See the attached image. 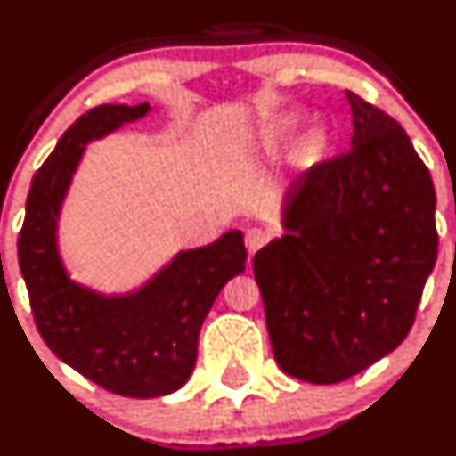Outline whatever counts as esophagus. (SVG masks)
Masks as SVG:
<instances>
[{
    "label": "esophagus",
    "mask_w": 456,
    "mask_h": 456,
    "mask_svg": "<svg viewBox=\"0 0 456 456\" xmlns=\"http://www.w3.org/2000/svg\"><path fill=\"white\" fill-rule=\"evenodd\" d=\"M267 241H269V232H267V230H263V228H258V226L246 230V246L249 249V254H254V252H256V249H261Z\"/></svg>",
    "instance_id": "obj_1"
}]
</instances>
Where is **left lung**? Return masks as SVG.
Returning <instances> with one entry per match:
<instances>
[{"label": "left lung", "instance_id": "1", "mask_svg": "<svg viewBox=\"0 0 456 456\" xmlns=\"http://www.w3.org/2000/svg\"><path fill=\"white\" fill-rule=\"evenodd\" d=\"M352 148L291 184L289 232L254 254L273 356L315 385L395 350L437 261L435 187L403 126L356 93Z\"/></svg>", "mask_w": 456, "mask_h": 456}]
</instances>
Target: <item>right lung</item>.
I'll return each instance as SVG.
<instances>
[{
    "label": "right lung",
    "instance_id": "1",
    "mask_svg": "<svg viewBox=\"0 0 456 456\" xmlns=\"http://www.w3.org/2000/svg\"><path fill=\"white\" fill-rule=\"evenodd\" d=\"M150 104H102L82 115L34 174L19 232V267L47 347L112 394L156 398L189 380L198 335L215 297L246 269L243 234L180 252L141 291L104 297L76 285L56 249V217L85 145L134 121Z\"/></svg>",
    "mask_w": 456,
    "mask_h": 456
}]
</instances>
